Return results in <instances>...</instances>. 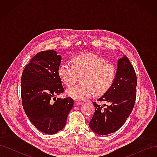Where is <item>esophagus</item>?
<instances>
[{
	"label": "esophagus",
	"instance_id": "esophagus-1",
	"mask_svg": "<svg viewBox=\"0 0 157 157\" xmlns=\"http://www.w3.org/2000/svg\"><path fill=\"white\" fill-rule=\"evenodd\" d=\"M81 104H82V102H81V101H75V106L80 105H81Z\"/></svg>",
	"mask_w": 157,
	"mask_h": 157
}]
</instances>
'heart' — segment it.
<instances>
[{
    "instance_id": "b5f03b06",
    "label": "heart",
    "mask_w": 157,
    "mask_h": 157,
    "mask_svg": "<svg viewBox=\"0 0 157 157\" xmlns=\"http://www.w3.org/2000/svg\"><path fill=\"white\" fill-rule=\"evenodd\" d=\"M58 73L61 81L67 86L73 85L78 75H82V83L67 89V93L75 99L84 100L92 97L94 93L98 96L106 93L115 81L117 69L101 57L83 53L76 55L72 63L61 64Z\"/></svg>"
}]
</instances>
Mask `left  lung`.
Listing matches in <instances>:
<instances>
[{
    "label": "left lung",
    "mask_w": 157,
    "mask_h": 157,
    "mask_svg": "<svg viewBox=\"0 0 157 157\" xmlns=\"http://www.w3.org/2000/svg\"><path fill=\"white\" fill-rule=\"evenodd\" d=\"M137 76L130 60L124 56L118 61L115 82L98 101H106L100 105L93 102L95 113L89 126L99 135L117 131L132 113L136 98Z\"/></svg>",
    "instance_id": "8db88e82"
}]
</instances>
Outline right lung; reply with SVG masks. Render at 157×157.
Here are the masks:
<instances>
[{
    "instance_id": "right-lung-1",
    "label": "right lung",
    "mask_w": 157,
    "mask_h": 157,
    "mask_svg": "<svg viewBox=\"0 0 157 157\" xmlns=\"http://www.w3.org/2000/svg\"><path fill=\"white\" fill-rule=\"evenodd\" d=\"M61 59L54 50L40 52L30 59L21 75L23 109L33 124L47 134L63 129L74 104L71 98L55 97L65 92L58 73Z\"/></svg>"
}]
</instances>
